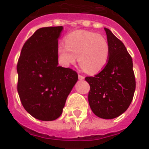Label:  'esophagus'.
Wrapping results in <instances>:
<instances>
[{"label": "esophagus", "mask_w": 149, "mask_h": 149, "mask_svg": "<svg viewBox=\"0 0 149 149\" xmlns=\"http://www.w3.org/2000/svg\"><path fill=\"white\" fill-rule=\"evenodd\" d=\"M78 78H79V80H83V79H84V76H82V75H79V76H78Z\"/></svg>", "instance_id": "obj_1"}]
</instances>
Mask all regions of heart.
<instances>
[{
    "instance_id": "heart-1",
    "label": "heart",
    "mask_w": 149,
    "mask_h": 149,
    "mask_svg": "<svg viewBox=\"0 0 149 149\" xmlns=\"http://www.w3.org/2000/svg\"><path fill=\"white\" fill-rule=\"evenodd\" d=\"M64 41L65 45H58L57 54L59 62L65 66L74 64L78 59L87 73L96 74L108 63L111 49L107 38L101 35L77 30L67 35Z\"/></svg>"
}]
</instances>
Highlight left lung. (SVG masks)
Instances as JSON below:
<instances>
[{"instance_id":"8db88e82","label":"left lung","mask_w":149,"mask_h":149,"mask_svg":"<svg viewBox=\"0 0 149 149\" xmlns=\"http://www.w3.org/2000/svg\"><path fill=\"white\" fill-rule=\"evenodd\" d=\"M107 42L111 52L104 70L86 81L91 91L88 101L95 115L104 119H113L127 111L135 91L133 62L127 49L107 28Z\"/></svg>"}]
</instances>
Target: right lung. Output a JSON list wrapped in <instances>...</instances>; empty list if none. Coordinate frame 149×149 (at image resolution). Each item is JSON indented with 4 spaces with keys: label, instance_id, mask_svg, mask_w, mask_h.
<instances>
[{
    "label": "right lung",
    "instance_id": "right-lung-1",
    "mask_svg": "<svg viewBox=\"0 0 149 149\" xmlns=\"http://www.w3.org/2000/svg\"><path fill=\"white\" fill-rule=\"evenodd\" d=\"M63 30V26L38 29L24 43L17 62L20 100L38 120L57 119L78 80L77 72L58 65V39Z\"/></svg>",
    "mask_w": 149,
    "mask_h": 149
}]
</instances>
